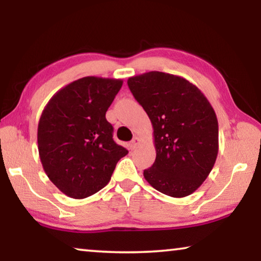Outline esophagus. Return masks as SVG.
I'll return each mask as SVG.
<instances>
[{
  "mask_svg": "<svg viewBox=\"0 0 261 261\" xmlns=\"http://www.w3.org/2000/svg\"><path fill=\"white\" fill-rule=\"evenodd\" d=\"M140 144H141V139H140V138H138V137H135V138L131 140V143H130V147H131V149H136L137 147L139 146Z\"/></svg>",
  "mask_w": 261,
  "mask_h": 261,
  "instance_id": "1",
  "label": "esophagus"
}]
</instances>
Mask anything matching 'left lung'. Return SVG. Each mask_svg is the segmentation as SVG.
Returning <instances> with one entry per match:
<instances>
[{
    "label": "left lung",
    "instance_id": "left-lung-1",
    "mask_svg": "<svg viewBox=\"0 0 261 261\" xmlns=\"http://www.w3.org/2000/svg\"><path fill=\"white\" fill-rule=\"evenodd\" d=\"M127 85L153 126L156 158L144 170L145 179L174 198L193 193L219 152V123L210 101L192 83L166 72L130 77Z\"/></svg>",
    "mask_w": 261,
    "mask_h": 261
}]
</instances>
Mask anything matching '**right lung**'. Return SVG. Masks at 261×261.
<instances>
[{
  "label": "right lung",
  "instance_id": "add662e5",
  "mask_svg": "<svg viewBox=\"0 0 261 261\" xmlns=\"http://www.w3.org/2000/svg\"><path fill=\"white\" fill-rule=\"evenodd\" d=\"M122 79L88 76L51 96L39 120L38 149L42 168L65 196L84 199L109 183L127 151L115 143L106 112Z\"/></svg>",
  "mask_w": 261,
  "mask_h": 261
}]
</instances>
